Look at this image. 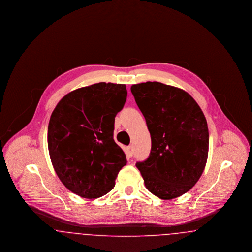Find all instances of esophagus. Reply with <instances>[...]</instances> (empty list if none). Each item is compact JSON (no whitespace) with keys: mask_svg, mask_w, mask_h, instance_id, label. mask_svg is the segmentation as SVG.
I'll use <instances>...</instances> for the list:
<instances>
[{"mask_svg":"<svg viewBox=\"0 0 252 252\" xmlns=\"http://www.w3.org/2000/svg\"><path fill=\"white\" fill-rule=\"evenodd\" d=\"M126 156L128 158H131L133 156V147H132V145H129L126 148Z\"/></svg>","mask_w":252,"mask_h":252,"instance_id":"1","label":"esophagus"}]
</instances>
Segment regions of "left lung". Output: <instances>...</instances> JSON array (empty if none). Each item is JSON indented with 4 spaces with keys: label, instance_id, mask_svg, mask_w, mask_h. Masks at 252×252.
Instances as JSON below:
<instances>
[{
    "label": "left lung",
    "instance_id": "left-lung-1",
    "mask_svg": "<svg viewBox=\"0 0 252 252\" xmlns=\"http://www.w3.org/2000/svg\"><path fill=\"white\" fill-rule=\"evenodd\" d=\"M131 93L151 136L150 155L136 166L147 190L160 199L191 190L203 173L209 152L204 113L185 91L159 82L132 85Z\"/></svg>",
    "mask_w": 252,
    "mask_h": 252
}]
</instances>
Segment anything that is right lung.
I'll use <instances>...</instances> for the list:
<instances>
[{"label": "right lung", "instance_id": "add662e5", "mask_svg": "<svg viewBox=\"0 0 252 252\" xmlns=\"http://www.w3.org/2000/svg\"><path fill=\"white\" fill-rule=\"evenodd\" d=\"M127 96L126 85L100 82L64 96L49 121V154L64 186L84 197L111 191L126 158L114 142L116 114Z\"/></svg>", "mask_w": 252, "mask_h": 252}]
</instances>
